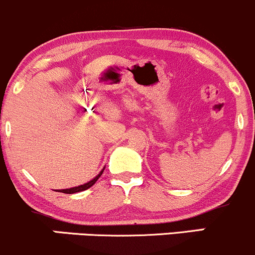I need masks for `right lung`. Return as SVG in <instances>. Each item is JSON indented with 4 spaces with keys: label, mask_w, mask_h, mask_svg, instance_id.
<instances>
[{
    "label": "right lung",
    "mask_w": 255,
    "mask_h": 255,
    "mask_svg": "<svg viewBox=\"0 0 255 255\" xmlns=\"http://www.w3.org/2000/svg\"><path fill=\"white\" fill-rule=\"evenodd\" d=\"M104 169H105V168L102 169V171L99 172V174L97 175V176H96V177H93L92 180L89 181V182H86V183H84V184H80V186H77V187H72V188H67V189H57L56 192L66 193V194H73V193H78V192H83V191H86V189H89L90 187H92L93 184H95L96 182H97V180H98V178L102 176V174H103Z\"/></svg>",
    "instance_id": "right-lung-1"
}]
</instances>
